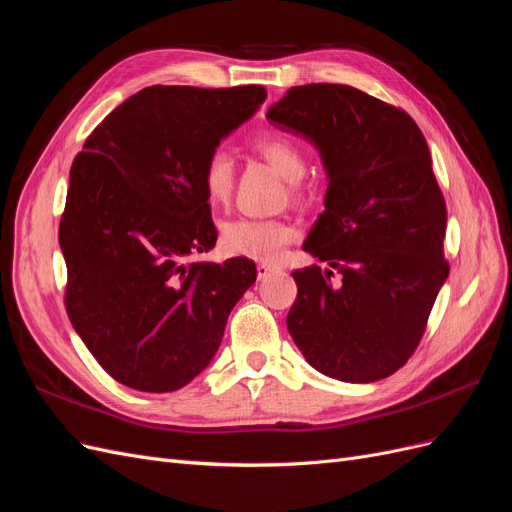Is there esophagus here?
<instances>
[{"mask_svg":"<svg viewBox=\"0 0 512 512\" xmlns=\"http://www.w3.org/2000/svg\"><path fill=\"white\" fill-rule=\"evenodd\" d=\"M256 271H258V277L262 280V277H267V275H271L273 271H277V267L267 265V262H258V265H256Z\"/></svg>","mask_w":512,"mask_h":512,"instance_id":"1","label":"esophagus"}]
</instances>
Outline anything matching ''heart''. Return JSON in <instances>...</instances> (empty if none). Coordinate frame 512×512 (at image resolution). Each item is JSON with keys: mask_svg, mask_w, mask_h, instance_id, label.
Returning <instances> with one entry per match:
<instances>
[{"mask_svg": "<svg viewBox=\"0 0 512 512\" xmlns=\"http://www.w3.org/2000/svg\"><path fill=\"white\" fill-rule=\"evenodd\" d=\"M254 151L292 183V198L303 200L297 181L305 175L307 160L299 143L282 132H269L256 138ZM200 181H203V190L211 203H228L232 190H235V160L226 149L218 147L209 153ZM294 239H297V228L280 218H235L222 226V245L230 256L262 262H275Z\"/></svg>", "mask_w": 512, "mask_h": 512, "instance_id": "heart-1", "label": "heart"}]
</instances>
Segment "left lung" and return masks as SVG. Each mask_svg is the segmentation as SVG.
Listing matches in <instances>:
<instances>
[{"label": "left lung", "instance_id": "left-lung-1", "mask_svg": "<svg viewBox=\"0 0 512 512\" xmlns=\"http://www.w3.org/2000/svg\"><path fill=\"white\" fill-rule=\"evenodd\" d=\"M267 117L314 143L329 175L303 243L329 267L292 273L294 344L335 380L391 376L421 342L448 277L446 203L425 136L406 111L348 85L290 87Z\"/></svg>", "mask_w": 512, "mask_h": 512}]
</instances>
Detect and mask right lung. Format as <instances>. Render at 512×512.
Wrapping results in <instances>:
<instances>
[{
  "label": "right lung",
  "mask_w": 512,
  "mask_h": 512,
  "mask_svg": "<svg viewBox=\"0 0 512 512\" xmlns=\"http://www.w3.org/2000/svg\"><path fill=\"white\" fill-rule=\"evenodd\" d=\"M262 85L145 87L106 115L70 168L59 245L66 312L108 376L145 393L192 382L256 282L243 256L190 262L218 241L203 164L265 102Z\"/></svg>",
  "instance_id": "right-lung-1"
}]
</instances>
